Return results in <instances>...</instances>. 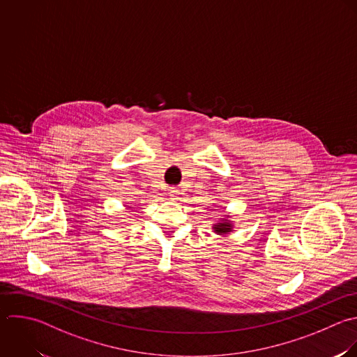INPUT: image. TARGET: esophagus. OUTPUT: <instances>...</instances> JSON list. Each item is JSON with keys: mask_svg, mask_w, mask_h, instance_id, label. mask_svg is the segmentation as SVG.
<instances>
[{"mask_svg": "<svg viewBox=\"0 0 357 357\" xmlns=\"http://www.w3.org/2000/svg\"><path fill=\"white\" fill-rule=\"evenodd\" d=\"M169 194H170V197H172V198H176V197L178 195V191H177V188H174V187H173V188H170V192H169Z\"/></svg>", "mask_w": 357, "mask_h": 357, "instance_id": "esophagus-1", "label": "esophagus"}]
</instances>
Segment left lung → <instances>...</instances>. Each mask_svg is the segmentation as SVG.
<instances>
[{
	"label": "left lung",
	"mask_w": 357,
	"mask_h": 357,
	"mask_svg": "<svg viewBox=\"0 0 357 357\" xmlns=\"http://www.w3.org/2000/svg\"><path fill=\"white\" fill-rule=\"evenodd\" d=\"M227 218H229V216H227ZM231 229H233L231 222L227 220V219H225V218H223L219 223L213 225V230H215V233H218V234H227V233L231 231Z\"/></svg>",
	"instance_id": "8db88e82"
}]
</instances>
